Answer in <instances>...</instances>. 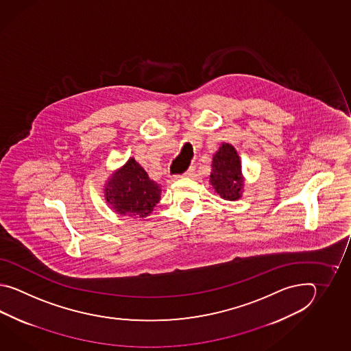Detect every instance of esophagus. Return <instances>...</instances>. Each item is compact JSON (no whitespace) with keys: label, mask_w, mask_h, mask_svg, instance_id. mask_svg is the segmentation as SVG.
<instances>
[{"label":"esophagus","mask_w":351,"mask_h":351,"mask_svg":"<svg viewBox=\"0 0 351 351\" xmlns=\"http://www.w3.org/2000/svg\"><path fill=\"white\" fill-rule=\"evenodd\" d=\"M194 173V167H191L186 173H183V174H180V176H177L176 178H182V177H191L192 174Z\"/></svg>","instance_id":"34e87169"}]
</instances>
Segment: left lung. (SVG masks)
<instances>
[{"label": "left lung", "instance_id": "8db88e82", "mask_svg": "<svg viewBox=\"0 0 351 351\" xmlns=\"http://www.w3.org/2000/svg\"><path fill=\"white\" fill-rule=\"evenodd\" d=\"M209 182L224 199L236 201L241 197L243 186L241 160L231 144L223 143L213 156Z\"/></svg>", "mask_w": 351, "mask_h": 351}]
</instances>
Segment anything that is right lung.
<instances>
[{
  "label": "right lung",
  "instance_id": "1",
  "mask_svg": "<svg viewBox=\"0 0 351 351\" xmlns=\"http://www.w3.org/2000/svg\"><path fill=\"white\" fill-rule=\"evenodd\" d=\"M109 207L123 216L144 218L160 199V188L134 158L112 174L105 188Z\"/></svg>",
  "mask_w": 351,
  "mask_h": 351
}]
</instances>
